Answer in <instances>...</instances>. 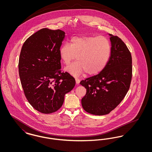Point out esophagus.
<instances>
[{"mask_svg":"<svg viewBox=\"0 0 152 152\" xmlns=\"http://www.w3.org/2000/svg\"><path fill=\"white\" fill-rule=\"evenodd\" d=\"M75 81H76V83L77 84H79L80 83V80L79 79H77V78H75Z\"/></svg>","mask_w":152,"mask_h":152,"instance_id":"obj_1","label":"esophagus"}]
</instances>
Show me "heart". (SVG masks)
Returning a JSON list of instances; mask_svg holds the SVG:
<instances>
[{
	"mask_svg": "<svg viewBox=\"0 0 152 152\" xmlns=\"http://www.w3.org/2000/svg\"><path fill=\"white\" fill-rule=\"evenodd\" d=\"M110 52V44L107 37L86 35L73 36L70 40V45L64 44L58 51L64 64H68L75 58L77 59L65 68L74 76L85 72L90 75L101 72L108 62Z\"/></svg>",
	"mask_w": 152,
	"mask_h": 152,
	"instance_id": "1",
	"label": "heart"
}]
</instances>
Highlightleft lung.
Returning <instances> with one entry per match:
<instances>
[{"label":"left lung","mask_w":152,"mask_h":152,"mask_svg":"<svg viewBox=\"0 0 152 152\" xmlns=\"http://www.w3.org/2000/svg\"><path fill=\"white\" fill-rule=\"evenodd\" d=\"M108 35L111 52L107 64L101 72L80 83L87 89L81 99L83 108L98 116L108 114L121 102L129 89L132 76L128 48L118 36Z\"/></svg>","instance_id":"1"}]
</instances>
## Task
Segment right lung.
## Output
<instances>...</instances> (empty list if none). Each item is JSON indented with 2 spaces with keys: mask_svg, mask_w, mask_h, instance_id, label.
<instances>
[{
  "mask_svg": "<svg viewBox=\"0 0 152 152\" xmlns=\"http://www.w3.org/2000/svg\"><path fill=\"white\" fill-rule=\"evenodd\" d=\"M60 29L43 28L29 36L22 46L19 73L24 94L36 110L45 114L57 111L65 94L75 86L68 73H61L58 51L65 38Z\"/></svg>",
  "mask_w": 152,
  "mask_h": 152,
  "instance_id": "1",
  "label": "right lung"
}]
</instances>
